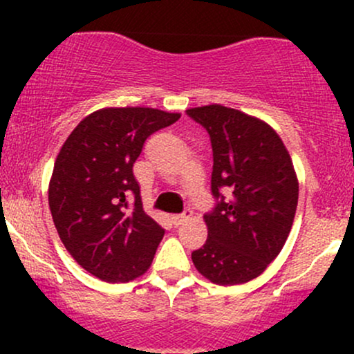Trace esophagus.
Segmentation results:
<instances>
[{
  "label": "esophagus",
  "mask_w": 354,
  "mask_h": 354,
  "mask_svg": "<svg viewBox=\"0 0 354 354\" xmlns=\"http://www.w3.org/2000/svg\"><path fill=\"white\" fill-rule=\"evenodd\" d=\"M191 214H193V211H191V209H185L181 214H174V216L171 218L173 219V225L174 226L183 225V223L188 221V219L191 218Z\"/></svg>",
  "instance_id": "esophagus-1"
}]
</instances>
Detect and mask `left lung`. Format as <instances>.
Here are the masks:
<instances>
[{
  "label": "left lung",
  "instance_id": "8db88e82",
  "mask_svg": "<svg viewBox=\"0 0 354 354\" xmlns=\"http://www.w3.org/2000/svg\"><path fill=\"white\" fill-rule=\"evenodd\" d=\"M186 113L209 135L211 193L216 200L205 214L208 239L191 259L211 283H248L279 254L293 226L298 206L293 161L278 133L258 118L221 104Z\"/></svg>",
  "mask_w": 354,
  "mask_h": 354
}]
</instances>
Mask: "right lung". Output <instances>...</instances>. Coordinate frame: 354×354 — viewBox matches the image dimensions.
Returning <instances> with one entry per match:
<instances>
[{
  "instance_id": "add662e5",
  "label": "right lung",
  "mask_w": 354,
  "mask_h": 354,
  "mask_svg": "<svg viewBox=\"0 0 354 354\" xmlns=\"http://www.w3.org/2000/svg\"><path fill=\"white\" fill-rule=\"evenodd\" d=\"M180 113L103 108L61 146L48 201L61 241L80 266L108 283L148 271L165 230L145 213L133 165L145 141Z\"/></svg>"
}]
</instances>
